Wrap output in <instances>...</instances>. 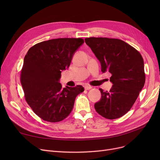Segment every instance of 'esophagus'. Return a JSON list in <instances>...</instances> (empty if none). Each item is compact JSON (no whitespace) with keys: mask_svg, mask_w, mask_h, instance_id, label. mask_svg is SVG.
Segmentation results:
<instances>
[{"mask_svg":"<svg viewBox=\"0 0 160 160\" xmlns=\"http://www.w3.org/2000/svg\"><path fill=\"white\" fill-rule=\"evenodd\" d=\"M84 88H85V89H86V90H89V89H92V87L90 86V85H85V86H84Z\"/></svg>","mask_w":160,"mask_h":160,"instance_id":"34e87169","label":"esophagus"}]
</instances>
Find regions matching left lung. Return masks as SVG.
Listing matches in <instances>:
<instances>
[{"mask_svg":"<svg viewBox=\"0 0 160 160\" xmlns=\"http://www.w3.org/2000/svg\"><path fill=\"white\" fill-rule=\"evenodd\" d=\"M103 72L111 74L109 91L99 89L101 97L94 106L97 112L109 119H118L132 108L145 84L144 62L141 54L122 40L103 37L86 38Z\"/></svg>","mask_w":160,"mask_h":160,"instance_id":"1","label":"left lung"}]
</instances>
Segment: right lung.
Listing matches in <instances>:
<instances>
[{
    "label": "right lung",
    "mask_w": 160,
    "mask_h": 160,
    "mask_svg": "<svg viewBox=\"0 0 160 160\" xmlns=\"http://www.w3.org/2000/svg\"><path fill=\"white\" fill-rule=\"evenodd\" d=\"M83 38H61L37 43L24 58L21 82L25 99L42 119L59 122L73 108L81 85L66 86L59 83L61 71L68 69L75 52L83 44Z\"/></svg>",
    "instance_id": "right-lung-1"
}]
</instances>
